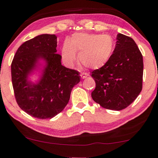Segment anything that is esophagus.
<instances>
[{
    "label": "esophagus",
    "instance_id": "1",
    "mask_svg": "<svg viewBox=\"0 0 158 158\" xmlns=\"http://www.w3.org/2000/svg\"><path fill=\"white\" fill-rule=\"evenodd\" d=\"M80 76H81V78H82V79H85V78L88 76V74L85 73H81Z\"/></svg>",
    "mask_w": 158,
    "mask_h": 158
}]
</instances>
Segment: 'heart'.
<instances>
[{"mask_svg": "<svg viewBox=\"0 0 158 158\" xmlns=\"http://www.w3.org/2000/svg\"><path fill=\"white\" fill-rule=\"evenodd\" d=\"M114 47V40L110 35L76 33L64 43L62 56L67 63L73 64L76 60L77 52L79 62L83 66L98 69L108 61Z\"/></svg>", "mask_w": 158, "mask_h": 158, "instance_id": "b5f03b06", "label": "heart"}]
</instances>
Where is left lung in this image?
Instances as JSON below:
<instances>
[{
    "mask_svg": "<svg viewBox=\"0 0 158 158\" xmlns=\"http://www.w3.org/2000/svg\"><path fill=\"white\" fill-rule=\"evenodd\" d=\"M110 59L91 76L96 87L92 99L103 108L121 110L136 100L143 88V58L131 37L118 34Z\"/></svg>",
    "mask_w": 158,
    "mask_h": 158,
    "instance_id": "left-lung-1",
    "label": "left lung"
}]
</instances>
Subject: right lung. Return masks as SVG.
I'll return each instance as SVG.
<instances>
[{
    "label": "right lung",
    "mask_w": 158,
    "mask_h": 158,
    "mask_svg": "<svg viewBox=\"0 0 158 158\" xmlns=\"http://www.w3.org/2000/svg\"><path fill=\"white\" fill-rule=\"evenodd\" d=\"M56 47L55 34H41L22 43L12 61L15 100L32 117L47 119L60 113L68 103L73 86L80 82L77 70L61 65V56L56 53ZM40 57L47 60L48 66L40 82L32 85L27 76Z\"/></svg>",
    "instance_id": "right-lung-1"
}]
</instances>
